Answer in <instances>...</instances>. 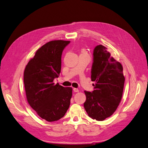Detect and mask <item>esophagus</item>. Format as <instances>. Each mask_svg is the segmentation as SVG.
<instances>
[{
  "mask_svg": "<svg viewBox=\"0 0 148 148\" xmlns=\"http://www.w3.org/2000/svg\"><path fill=\"white\" fill-rule=\"evenodd\" d=\"M73 91L76 92H79V89L77 88H73Z\"/></svg>",
  "mask_w": 148,
  "mask_h": 148,
  "instance_id": "34e87169",
  "label": "esophagus"
}]
</instances>
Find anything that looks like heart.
<instances>
[{"label": "heart", "mask_w": 148, "mask_h": 148, "mask_svg": "<svg viewBox=\"0 0 148 148\" xmlns=\"http://www.w3.org/2000/svg\"><path fill=\"white\" fill-rule=\"evenodd\" d=\"M83 52H84V51H83Z\"/></svg>", "instance_id": "heart-1"}]
</instances>
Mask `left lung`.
Wrapping results in <instances>:
<instances>
[{
  "label": "left lung",
  "mask_w": 148,
  "mask_h": 148,
  "mask_svg": "<svg viewBox=\"0 0 148 148\" xmlns=\"http://www.w3.org/2000/svg\"><path fill=\"white\" fill-rule=\"evenodd\" d=\"M107 50L102 45L94 49L91 78L95 87L92 92L84 91V109L89 117L98 121L110 117L117 109L125 83L122 64Z\"/></svg>",
  "instance_id": "left-lung-1"
}]
</instances>
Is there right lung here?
Listing matches in <instances>:
<instances>
[{
    "label": "right lung",
    "mask_w": 148,
    "mask_h": 148,
    "mask_svg": "<svg viewBox=\"0 0 148 148\" xmlns=\"http://www.w3.org/2000/svg\"><path fill=\"white\" fill-rule=\"evenodd\" d=\"M69 41L55 40L40 47L26 65L24 84L26 99L38 115L47 122L59 120L70 104L72 88L53 82L61 71V57Z\"/></svg>",
    "instance_id": "right-lung-1"
}]
</instances>
